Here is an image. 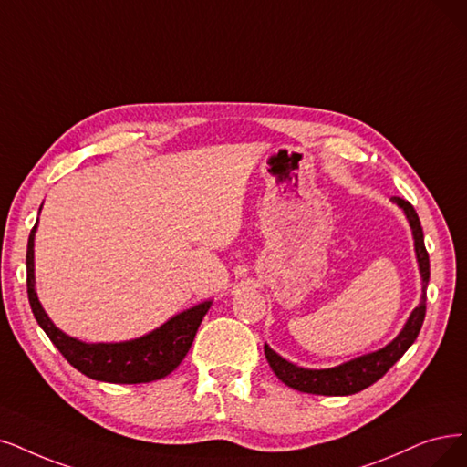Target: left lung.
Returning <instances> with one entry per match:
<instances>
[{
  "mask_svg": "<svg viewBox=\"0 0 467 467\" xmlns=\"http://www.w3.org/2000/svg\"><path fill=\"white\" fill-rule=\"evenodd\" d=\"M393 202L397 207L402 209L410 230H412L414 237V251H416V260H418V268L421 275V301L420 305L412 310V314L408 316V320L404 327L397 337L385 345L383 348L376 352H368L362 354L358 358H352L348 362H343L339 366L333 368H324V369H310V368H301L284 357H279L275 350H272L268 345H265V354L266 360L272 368L277 379H282L287 387L301 390V393H312V395H326V397H345V395H354L358 390L374 385L379 378H383L389 368L393 366L397 360H400L402 354L412 347L416 341L418 333L421 329L423 318H425V301H427V284H429V254L425 251L423 244V230L420 218L414 211L412 204L400 197H393Z\"/></svg>",
  "mask_w": 467,
  "mask_h": 467,
  "instance_id": "8db88e82",
  "label": "left lung"
}]
</instances>
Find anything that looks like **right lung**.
I'll use <instances>...</instances> for the list:
<instances>
[{
    "label": "right lung",
    "instance_id": "add662e5",
    "mask_svg": "<svg viewBox=\"0 0 467 467\" xmlns=\"http://www.w3.org/2000/svg\"><path fill=\"white\" fill-rule=\"evenodd\" d=\"M42 211V207H40ZM38 222L30 232L26 249V287L28 301L36 322L46 331L51 343L59 348L70 366L84 376L105 383H149L162 379L174 371L192 348L195 333L209 312L213 301H202L183 310L161 327L149 331L138 339L120 343H86L70 337L55 326L46 314L34 277V237Z\"/></svg>",
    "mask_w": 467,
    "mask_h": 467
}]
</instances>
